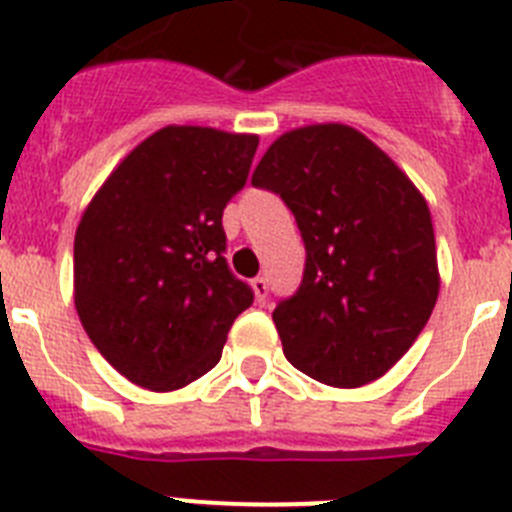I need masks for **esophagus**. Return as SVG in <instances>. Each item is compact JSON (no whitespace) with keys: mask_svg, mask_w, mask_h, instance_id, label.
<instances>
[{"mask_svg":"<svg viewBox=\"0 0 512 512\" xmlns=\"http://www.w3.org/2000/svg\"><path fill=\"white\" fill-rule=\"evenodd\" d=\"M251 287H253V295H256V300L266 302V295H269V282H266L264 277H256L251 282Z\"/></svg>","mask_w":512,"mask_h":512,"instance_id":"obj_1","label":"esophagus"}]
</instances>
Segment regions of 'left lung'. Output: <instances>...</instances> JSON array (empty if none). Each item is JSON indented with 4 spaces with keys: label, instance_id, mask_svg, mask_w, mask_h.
Wrapping results in <instances>:
<instances>
[{
    "label": "left lung",
    "instance_id": "8db88e82",
    "mask_svg": "<svg viewBox=\"0 0 512 512\" xmlns=\"http://www.w3.org/2000/svg\"><path fill=\"white\" fill-rule=\"evenodd\" d=\"M279 194L305 241V274L277 323L287 361L330 387H361L408 354L438 300L431 210L359 130L325 122L279 135L251 176Z\"/></svg>",
    "mask_w": 512,
    "mask_h": 512
}]
</instances>
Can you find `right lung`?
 Wrapping results in <instances>:
<instances>
[{"instance_id": "add662e5", "label": "right lung", "mask_w": 512, "mask_h": 512, "mask_svg": "<svg viewBox=\"0 0 512 512\" xmlns=\"http://www.w3.org/2000/svg\"><path fill=\"white\" fill-rule=\"evenodd\" d=\"M259 135L169 125L122 158L74 238V305L99 354L153 392L220 361L253 292L225 261L223 210Z\"/></svg>"}]
</instances>
